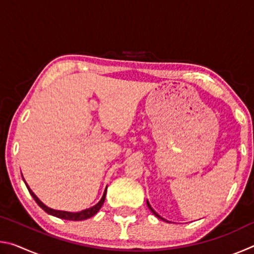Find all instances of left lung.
<instances>
[{"mask_svg":"<svg viewBox=\"0 0 254 254\" xmlns=\"http://www.w3.org/2000/svg\"><path fill=\"white\" fill-rule=\"evenodd\" d=\"M147 205H148V207L150 208V210H151V212H152V213H153L154 215H156V216H157L158 218H160V220H163V221H166V220H165V218H162V217L160 216V215H159L158 213H156V210H154V209H153V208L151 207V205H150V203H149V201H148V200H147Z\"/></svg>","mask_w":254,"mask_h":254,"instance_id":"8db88e82","label":"left lung"}]
</instances>
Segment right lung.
<instances>
[{
    "mask_svg": "<svg viewBox=\"0 0 254 254\" xmlns=\"http://www.w3.org/2000/svg\"><path fill=\"white\" fill-rule=\"evenodd\" d=\"M22 178H23V176H22ZM23 180H24V178H23ZM24 184L28 188L30 195L33 197V199L36 200V203L39 205L46 213H48L49 215H53V216H56L58 218H62V220H67V221H84V220H87V218H89V217L94 216V215H95L98 212V210L101 209L102 205L104 204L105 196H106V189H107V186H106L104 192H103V196H102L101 200L98 201L96 205H94V206H92V207H89L87 209L80 210V212H67V210H58V209H54V208L48 207V206L42 203V201L36 196V194H34L31 189H30V187L28 186V184L25 183V180H24Z\"/></svg>",
    "mask_w": 254,
    "mask_h": 254,
    "instance_id": "add662e5",
    "label": "right lung"
}]
</instances>
